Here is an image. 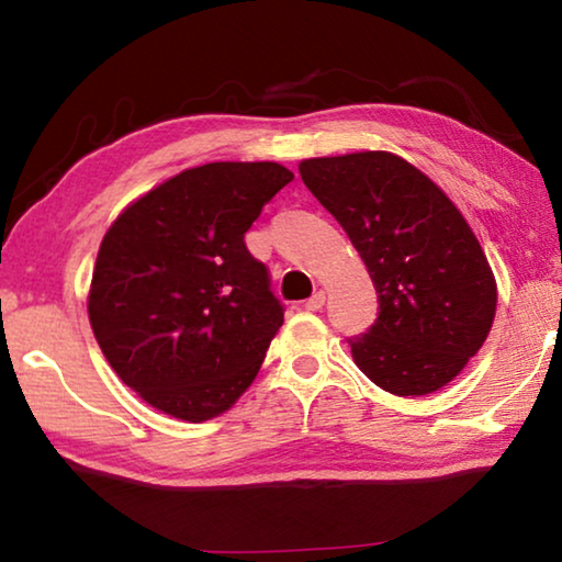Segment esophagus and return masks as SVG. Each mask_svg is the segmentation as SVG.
I'll list each match as a JSON object with an SVG mask.
<instances>
[{
    "label": "esophagus",
    "mask_w": 562,
    "mask_h": 562,
    "mask_svg": "<svg viewBox=\"0 0 562 562\" xmlns=\"http://www.w3.org/2000/svg\"><path fill=\"white\" fill-rule=\"evenodd\" d=\"M325 300H327V294H325V290H319V292H315L312 294V297L304 302V307H307L310 312H317V310H322L325 307Z\"/></svg>",
    "instance_id": "esophagus-1"
}]
</instances>
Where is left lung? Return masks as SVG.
Here are the masks:
<instances>
[{
  "label": "left lung",
  "instance_id": "8db88e82",
  "mask_svg": "<svg viewBox=\"0 0 562 562\" xmlns=\"http://www.w3.org/2000/svg\"><path fill=\"white\" fill-rule=\"evenodd\" d=\"M300 176L376 288V322L347 339L355 364L389 394L439 392L496 317V278L465 217L431 178L386 150L307 158Z\"/></svg>",
  "mask_w": 562,
  "mask_h": 562
}]
</instances>
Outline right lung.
I'll return each instance as SVG.
<instances>
[{
    "label": "right lung",
    "mask_w": 562,
    "mask_h": 562,
    "mask_svg": "<svg viewBox=\"0 0 562 562\" xmlns=\"http://www.w3.org/2000/svg\"><path fill=\"white\" fill-rule=\"evenodd\" d=\"M292 178L270 160L188 168L103 235L89 290L93 337L158 412L207 422L258 376L284 307L245 233Z\"/></svg>",
    "instance_id": "add662e5"
}]
</instances>
